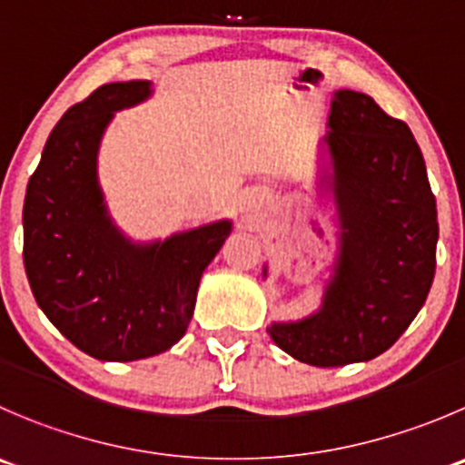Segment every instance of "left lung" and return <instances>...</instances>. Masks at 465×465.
I'll use <instances>...</instances> for the list:
<instances>
[{
  "mask_svg": "<svg viewBox=\"0 0 465 465\" xmlns=\"http://www.w3.org/2000/svg\"><path fill=\"white\" fill-rule=\"evenodd\" d=\"M327 127L341 223L333 274L313 315L268 327L283 352L318 368L371 361L407 331L434 282L439 241L411 129L357 90L333 93Z\"/></svg>",
  "mask_w": 465,
  "mask_h": 465,
  "instance_id": "obj_1",
  "label": "left lung"
}]
</instances>
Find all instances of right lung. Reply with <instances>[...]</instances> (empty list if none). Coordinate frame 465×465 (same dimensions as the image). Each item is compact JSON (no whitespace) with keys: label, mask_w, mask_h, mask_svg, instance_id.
<instances>
[{"label":"right lung","mask_w":465,"mask_h":465,"mask_svg":"<svg viewBox=\"0 0 465 465\" xmlns=\"http://www.w3.org/2000/svg\"><path fill=\"white\" fill-rule=\"evenodd\" d=\"M150 94V81H118L67 108L26 183L22 256L31 291L54 327L99 361L170 350L191 322L202 272L232 233L220 220L141 245L108 218L97 182L104 129L113 113Z\"/></svg>","instance_id":"add662e5"}]
</instances>
